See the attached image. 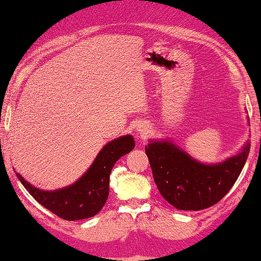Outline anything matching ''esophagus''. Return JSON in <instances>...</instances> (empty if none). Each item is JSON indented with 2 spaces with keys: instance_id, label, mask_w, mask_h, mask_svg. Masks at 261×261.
<instances>
[{
  "instance_id": "esophagus-1",
  "label": "esophagus",
  "mask_w": 261,
  "mask_h": 261,
  "mask_svg": "<svg viewBox=\"0 0 261 261\" xmlns=\"http://www.w3.org/2000/svg\"><path fill=\"white\" fill-rule=\"evenodd\" d=\"M138 133H139V135H140V137H144V135L147 133V129H146L145 127H139Z\"/></svg>"
}]
</instances>
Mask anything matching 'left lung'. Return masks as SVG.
I'll list each match as a JSON object with an SVG mask.
<instances>
[{
  "label": "left lung",
  "mask_w": 261,
  "mask_h": 261,
  "mask_svg": "<svg viewBox=\"0 0 261 261\" xmlns=\"http://www.w3.org/2000/svg\"><path fill=\"white\" fill-rule=\"evenodd\" d=\"M249 148L248 142L241 153L216 165L196 162L169 141H151L145 152L163 197L174 208L197 212L228 194L244 169Z\"/></svg>",
  "instance_id": "left-lung-1"
}]
</instances>
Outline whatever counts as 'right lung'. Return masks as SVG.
<instances>
[{
	"mask_svg": "<svg viewBox=\"0 0 261 261\" xmlns=\"http://www.w3.org/2000/svg\"><path fill=\"white\" fill-rule=\"evenodd\" d=\"M132 135H124L107 144L84 176L70 187L56 191L39 190L16 173L35 201L60 219L76 221L89 219L99 213L109 195V176L121 156L134 148Z\"/></svg>",
	"mask_w": 261,
	"mask_h": 261,
	"instance_id": "1",
	"label": "right lung"
}]
</instances>
